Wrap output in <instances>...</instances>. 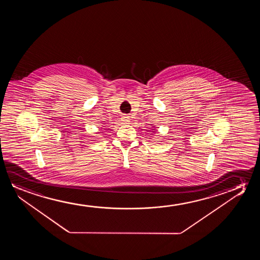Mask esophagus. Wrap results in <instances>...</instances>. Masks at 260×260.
Listing matches in <instances>:
<instances>
[{
    "mask_svg": "<svg viewBox=\"0 0 260 260\" xmlns=\"http://www.w3.org/2000/svg\"><path fill=\"white\" fill-rule=\"evenodd\" d=\"M121 121L125 122V123H128V122H129V117H128V115L124 114V115H122V117H121Z\"/></svg>",
    "mask_w": 260,
    "mask_h": 260,
    "instance_id": "1",
    "label": "esophagus"
}]
</instances>
